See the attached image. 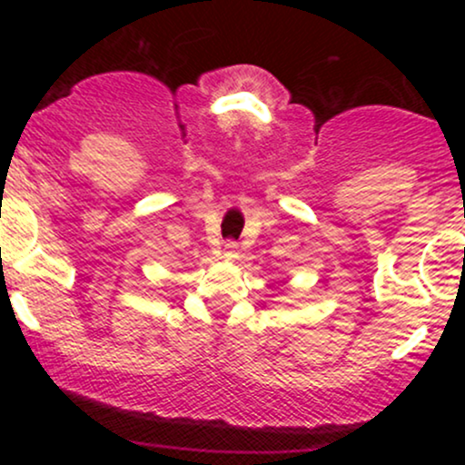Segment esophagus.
<instances>
[{
	"mask_svg": "<svg viewBox=\"0 0 465 465\" xmlns=\"http://www.w3.org/2000/svg\"><path fill=\"white\" fill-rule=\"evenodd\" d=\"M223 255H225V260H238L240 255V249L236 242H225V247H223Z\"/></svg>",
	"mask_w": 465,
	"mask_h": 465,
	"instance_id": "obj_1",
	"label": "esophagus"
}]
</instances>
